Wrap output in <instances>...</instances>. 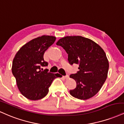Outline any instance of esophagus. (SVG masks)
Returning <instances> with one entry per match:
<instances>
[{
	"label": "esophagus",
	"instance_id": "1",
	"mask_svg": "<svg viewBox=\"0 0 124 124\" xmlns=\"http://www.w3.org/2000/svg\"><path fill=\"white\" fill-rule=\"evenodd\" d=\"M64 78H65V79H68V78H69V75H65V76H64Z\"/></svg>",
	"mask_w": 124,
	"mask_h": 124
}]
</instances>
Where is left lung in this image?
I'll use <instances>...</instances> for the list:
<instances>
[{"instance_id":"obj_1","label":"left lung","mask_w":124,"mask_h":124,"mask_svg":"<svg viewBox=\"0 0 124 124\" xmlns=\"http://www.w3.org/2000/svg\"><path fill=\"white\" fill-rule=\"evenodd\" d=\"M68 54L71 65H79V71L70 75L76 81L77 86L70 90L75 98L86 100L98 93L108 74L109 63L106 54L98 44L91 39L81 36H67L56 43Z\"/></svg>"}]
</instances>
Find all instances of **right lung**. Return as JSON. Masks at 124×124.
<instances>
[{"label": "right lung", "mask_w": 124, "mask_h": 124, "mask_svg": "<svg viewBox=\"0 0 124 124\" xmlns=\"http://www.w3.org/2000/svg\"><path fill=\"white\" fill-rule=\"evenodd\" d=\"M55 36L43 35L30 40L20 48L13 61L12 73L21 93L28 99L37 100L46 96L49 88L59 74L43 71L47 66L43 59L45 51L56 40Z\"/></svg>", "instance_id": "obj_1"}]
</instances>
